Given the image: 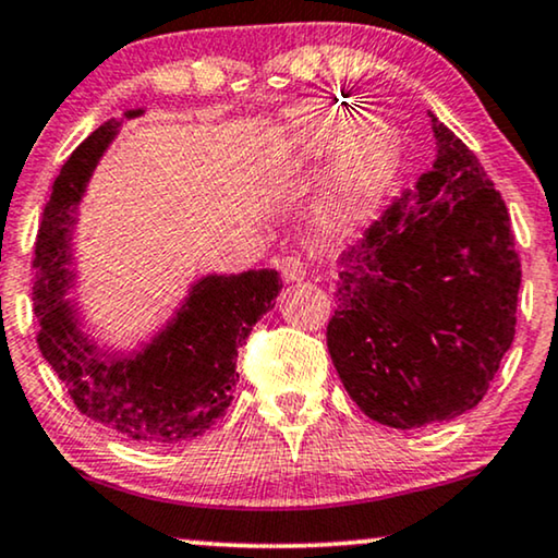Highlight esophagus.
<instances>
[{
  "label": "esophagus",
  "instance_id": "1",
  "mask_svg": "<svg viewBox=\"0 0 558 558\" xmlns=\"http://www.w3.org/2000/svg\"><path fill=\"white\" fill-rule=\"evenodd\" d=\"M277 266H279L281 277H284V281H302V279H307V274H310V266L300 254L281 256Z\"/></svg>",
  "mask_w": 558,
  "mask_h": 558
}]
</instances>
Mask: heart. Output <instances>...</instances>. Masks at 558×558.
<instances>
[{"label":"heart","instance_id":"heart-1","mask_svg":"<svg viewBox=\"0 0 558 558\" xmlns=\"http://www.w3.org/2000/svg\"><path fill=\"white\" fill-rule=\"evenodd\" d=\"M289 129L317 149L338 144V182L330 213L355 223L376 208L401 162V136L384 113H353L335 101H310L287 113Z\"/></svg>","mask_w":558,"mask_h":558}]
</instances>
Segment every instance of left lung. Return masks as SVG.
<instances>
[{
  "label": "left lung",
  "instance_id": "left-lung-1",
  "mask_svg": "<svg viewBox=\"0 0 558 558\" xmlns=\"http://www.w3.org/2000/svg\"><path fill=\"white\" fill-rule=\"evenodd\" d=\"M432 117V170L340 256L327 350L365 416L422 429L475 409L515 335L521 258L483 165Z\"/></svg>",
  "mask_w": 558,
  "mask_h": 558
}]
</instances>
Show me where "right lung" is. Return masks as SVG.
<instances>
[{
	"mask_svg": "<svg viewBox=\"0 0 558 558\" xmlns=\"http://www.w3.org/2000/svg\"><path fill=\"white\" fill-rule=\"evenodd\" d=\"M132 109L124 119L142 117ZM121 126L109 119L78 147L52 182L35 243L33 302L37 345L81 414L142 445L165 447L203 437L226 414L239 380L235 357L281 292L274 269L208 274L174 317L134 353H106L81 330L73 287V226L98 159Z\"/></svg>",
	"mask_w": 558,
	"mask_h": 558,
	"instance_id": "obj_1",
	"label": "right lung"
}]
</instances>
